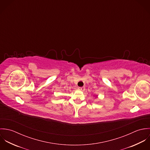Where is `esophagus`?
Segmentation results:
<instances>
[{"mask_svg": "<svg viewBox=\"0 0 150 150\" xmlns=\"http://www.w3.org/2000/svg\"><path fill=\"white\" fill-rule=\"evenodd\" d=\"M85 87L84 86H83V87H79L78 88V89L79 90H80V91H84V90H85Z\"/></svg>", "mask_w": 150, "mask_h": 150, "instance_id": "esophagus-1", "label": "esophagus"}]
</instances>
